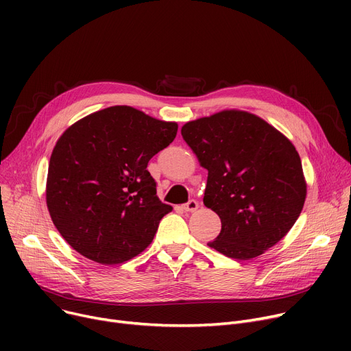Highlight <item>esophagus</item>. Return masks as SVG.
<instances>
[{"instance_id": "1", "label": "esophagus", "mask_w": 351, "mask_h": 351, "mask_svg": "<svg viewBox=\"0 0 351 351\" xmlns=\"http://www.w3.org/2000/svg\"><path fill=\"white\" fill-rule=\"evenodd\" d=\"M183 208V210H186V212H195L197 208H199V204H197V202L196 200H189L188 202V204H185V205H183L182 206Z\"/></svg>"}]
</instances>
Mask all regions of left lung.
Wrapping results in <instances>:
<instances>
[{"label":"left lung","instance_id":"8db88e82","mask_svg":"<svg viewBox=\"0 0 351 351\" xmlns=\"http://www.w3.org/2000/svg\"><path fill=\"white\" fill-rule=\"evenodd\" d=\"M180 134L208 171L204 204L222 222L208 246L232 259L250 261L280 242L296 223L307 195L291 141L241 109L189 121Z\"/></svg>","mask_w":351,"mask_h":351}]
</instances>
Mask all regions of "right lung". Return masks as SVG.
I'll list each match as a JSON object with an SVG mask.
<instances>
[{"label":"right lung","instance_id":"add662e5","mask_svg":"<svg viewBox=\"0 0 351 351\" xmlns=\"http://www.w3.org/2000/svg\"><path fill=\"white\" fill-rule=\"evenodd\" d=\"M178 123L115 105L72 123L55 143L47 176L49 216L66 243L102 265H119L154 241L172 210L146 166Z\"/></svg>","mask_w":351,"mask_h":351}]
</instances>
